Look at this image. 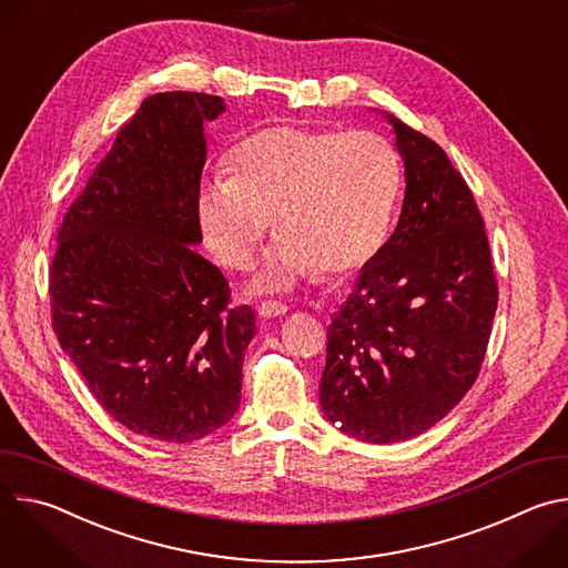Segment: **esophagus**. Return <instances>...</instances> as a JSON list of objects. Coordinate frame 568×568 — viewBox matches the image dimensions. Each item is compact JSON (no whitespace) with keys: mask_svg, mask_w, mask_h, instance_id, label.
I'll list each match as a JSON object with an SVG mask.
<instances>
[{"mask_svg":"<svg viewBox=\"0 0 568 568\" xmlns=\"http://www.w3.org/2000/svg\"><path fill=\"white\" fill-rule=\"evenodd\" d=\"M287 312V305L281 303V301H263L258 305V314L265 316V318H272V316H283Z\"/></svg>","mask_w":568,"mask_h":568,"instance_id":"34e87169","label":"esophagus"}]
</instances>
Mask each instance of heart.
Here are the masks:
<instances>
[{
    "label": "heart",
    "instance_id": "b5f03b06",
    "mask_svg": "<svg viewBox=\"0 0 568 568\" xmlns=\"http://www.w3.org/2000/svg\"><path fill=\"white\" fill-rule=\"evenodd\" d=\"M229 178L200 189L206 247L233 272L252 267L263 235L278 233L258 292L321 272L346 276L373 261L390 231L402 161L382 132L270 125L229 154Z\"/></svg>",
    "mask_w": 568,
    "mask_h": 568
}]
</instances>
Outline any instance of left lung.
Returning <instances> with one entry per match:
<instances>
[{
  "mask_svg": "<svg viewBox=\"0 0 568 568\" xmlns=\"http://www.w3.org/2000/svg\"><path fill=\"white\" fill-rule=\"evenodd\" d=\"M407 191L393 235L328 326L323 414L364 443H399L443 420L478 377L497 276L474 195L447 152L388 114Z\"/></svg>",
  "mask_w": 568,
  "mask_h": 568,
  "instance_id": "8db88e82",
  "label": "left lung"
}]
</instances>
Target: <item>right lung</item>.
I'll return each mask as SVG.
<instances>
[{"mask_svg": "<svg viewBox=\"0 0 568 568\" xmlns=\"http://www.w3.org/2000/svg\"><path fill=\"white\" fill-rule=\"evenodd\" d=\"M224 101L148 97L67 209L49 265L62 351L125 429L191 443L240 407L242 359L256 335L224 274L193 252L204 121Z\"/></svg>", "mask_w": 568, "mask_h": 568, "instance_id": "add662e5", "label": "right lung"}]
</instances>
